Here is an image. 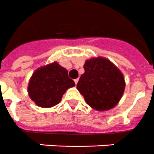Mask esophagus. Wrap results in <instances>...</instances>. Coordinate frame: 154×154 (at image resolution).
I'll return each mask as SVG.
<instances>
[{
  "label": "esophagus",
  "instance_id": "34e87169",
  "mask_svg": "<svg viewBox=\"0 0 154 154\" xmlns=\"http://www.w3.org/2000/svg\"><path fill=\"white\" fill-rule=\"evenodd\" d=\"M75 85L77 84V83H78V82H79V79H75Z\"/></svg>",
  "mask_w": 154,
  "mask_h": 154
}]
</instances>
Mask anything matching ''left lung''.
I'll use <instances>...</instances> for the list:
<instances>
[{"label":"left lung","instance_id":"8db88e82","mask_svg":"<svg viewBox=\"0 0 154 154\" xmlns=\"http://www.w3.org/2000/svg\"><path fill=\"white\" fill-rule=\"evenodd\" d=\"M83 67L85 72L77 83V89L86 103L100 111L114 107L125 90L121 71L110 60L102 57L87 60Z\"/></svg>","mask_w":154,"mask_h":154}]
</instances>
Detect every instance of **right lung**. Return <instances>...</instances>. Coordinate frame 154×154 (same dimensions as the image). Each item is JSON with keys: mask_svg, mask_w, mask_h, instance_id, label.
<instances>
[{"mask_svg": "<svg viewBox=\"0 0 154 154\" xmlns=\"http://www.w3.org/2000/svg\"><path fill=\"white\" fill-rule=\"evenodd\" d=\"M74 86L68 71L54 62L33 73L28 84V94L36 105L48 108L60 103L65 91Z\"/></svg>", "mask_w": 154, "mask_h": 154, "instance_id": "right-lung-1", "label": "right lung"}]
</instances>
